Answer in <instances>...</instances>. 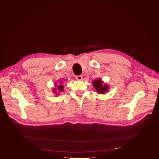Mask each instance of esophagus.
I'll return each mask as SVG.
<instances>
[{
  "instance_id": "esophagus-1",
  "label": "esophagus",
  "mask_w": 159,
  "mask_h": 159,
  "mask_svg": "<svg viewBox=\"0 0 159 159\" xmlns=\"http://www.w3.org/2000/svg\"><path fill=\"white\" fill-rule=\"evenodd\" d=\"M83 79V76L82 75H77L76 76V80H82Z\"/></svg>"
}]
</instances>
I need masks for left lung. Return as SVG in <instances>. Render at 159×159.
<instances>
[{
  "label": "left lung",
  "mask_w": 159,
  "mask_h": 159,
  "mask_svg": "<svg viewBox=\"0 0 159 159\" xmlns=\"http://www.w3.org/2000/svg\"><path fill=\"white\" fill-rule=\"evenodd\" d=\"M93 85L95 91H98L99 94H104L105 92H107L109 91V85L102 81V79L98 78L93 81Z\"/></svg>",
  "instance_id": "left-lung-1"
}]
</instances>
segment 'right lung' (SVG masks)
Returning <instances> with one entry per match:
<instances>
[{
    "label": "right lung",
    "mask_w": 159,
    "mask_h": 159,
    "mask_svg": "<svg viewBox=\"0 0 159 159\" xmlns=\"http://www.w3.org/2000/svg\"><path fill=\"white\" fill-rule=\"evenodd\" d=\"M66 80L58 81V83L56 82L54 84L55 88H54V89H53V90H52V91L54 92V94L58 95V94H60V93H61L62 91H64V85L66 84Z\"/></svg>",
    "instance_id": "right-lung-1"
}]
</instances>
